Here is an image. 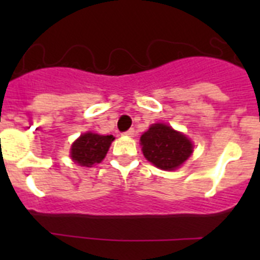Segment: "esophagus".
<instances>
[{"instance_id":"esophagus-1","label":"esophagus","mask_w":260,"mask_h":260,"mask_svg":"<svg viewBox=\"0 0 260 260\" xmlns=\"http://www.w3.org/2000/svg\"><path fill=\"white\" fill-rule=\"evenodd\" d=\"M134 134H135V130H134V128H128L127 132L125 133L126 137H134Z\"/></svg>"}]
</instances>
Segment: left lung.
<instances>
[{
    "instance_id": "1",
    "label": "left lung",
    "mask_w": 260,
    "mask_h": 260,
    "mask_svg": "<svg viewBox=\"0 0 260 260\" xmlns=\"http://www.w3.org/2000/svg\"><path fill=\"white\" fill-rule=\"evenodd\" d=\"M142 151L160 169L173 171L190 157L192 144L183 134L164 123H155L141 137Z\"/></svg>"
}]
</instances>
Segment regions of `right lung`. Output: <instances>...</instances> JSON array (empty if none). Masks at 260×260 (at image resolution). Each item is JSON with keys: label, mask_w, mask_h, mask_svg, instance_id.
<instances>
[{"label": "right lung", "mask_w": 260, "mask_h": 260, "mask_svg": "<svg viewBox=\"0 0 260 260\" xmlns=\"http://www.w3.org/2000/svg\"><path fill=\"white\" fill-rule=\"evenodd\" d=\"M113 139V135H99L92 133L80 135L71 147V158L83 167H91L100 162L107 155Z\"/></svg>", "instance_id": "obj_1"}]
</instances>
